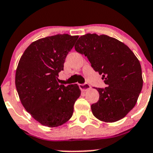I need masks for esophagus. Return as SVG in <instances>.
<instances>
[{
  "instance_id": "1",
  "label": "esophagus",
  "mask_w": 153,
  "mask_h": 153,
  "mask_svg": "<svg viewBox=\"0 0 153 153\" xmlns=\"http://www.w3.org/2000/svg\"><path fill=\"white\" fill-rule=\"evenodd\" d=\"M79 87L81 90L85 92V91L89 90V89H90V85H89V84H87V83H85V84H79Z\"/></svg>"
}]
</instances>
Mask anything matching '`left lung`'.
Returning <instances> with one entry per match:
<instances>
[{
    "mask_svg": "<svg viewBox=\"0 0 153 153\" xmlns=\"http://www.w3.org/2000/svg\"><path fill=\"white\" fill-rule=\"evenodd\" d=\"M75 49L87 57L107 85L105 89L96 88L99 100L91 106L94 116L106 123L122 119L135 106L142 89V72L137 57L124 43L105 35H82Z\"/></svg>",
    "mask_w": 153,
    "mask_h": 153,
    "instance_id": "1",
    "label": "left lung"
}]
</instances>
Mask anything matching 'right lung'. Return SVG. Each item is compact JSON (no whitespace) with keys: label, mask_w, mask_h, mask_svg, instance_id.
Segmentation results:
<instances>
[{"label":"right lung","mask_w":153,"mask_h":153,"mask_svg":"<svg viewBox=\"0 0 153 153\" xmlns=\"http://www.w3.org/2000/svg\"><path fill=\"white\" fill-rule=\"evenodd\" d=\"M78 35H56L32 42L21 57L15 86L21 102L32 118L48 127H57L72 116L81 95L77 84H58L67 54Z\"/></svg>","instance_id":"1"}]
</instances>
